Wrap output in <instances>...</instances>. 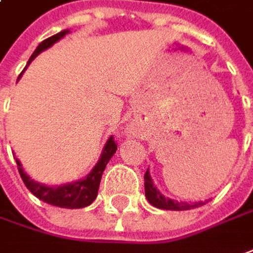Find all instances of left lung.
<instances>
[{"instance_id": "8db88e82", "label": "left lung", "mask_w": 253, "mask_h": 253, "mask_svg": "<svg viewBox=\"0 0 253 253\" xmlns=\"http://www.w3.org/2000/svg\"><path fill=\"white\" fill-rule=\"evenodd\" d=\"M144 190H146V197H147L148 203L151 205H154L156 208L160 210H171V211H185V210H191V208H197L200 205H203L205 203H195V204H188V203H178V201H174L170 198H166L161 192L154 187V184L151 181V177H150V172L148 170L144 174Z\"/></svg>"}]
</instances>
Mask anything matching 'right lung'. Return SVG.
Masks as SVG:
<instances>
[{"label":"right lung","mask_w":253,"mask_h":253,"mask_svg":"<svg viewBox=\"0 0 253 253\" xmlns=\"http://www.w3.org/2000/svg\"><path fill=\"white\" fill-rule=\"evenodd\" d=\"M68 32L69 31L66 29V31H62L59 34L52 35L50 38L42 41L38 45V48L35 49V52L32 53V56L29 58L27 65H29L31 62L34 61L37 58V55H39L42 50L48 49L56 41H59L62 37H65ZM116 150H117V144H116L115 138L112 136L107 140L105 148H103V153L100 156V160L94 166L92 172L84 180L73 182V184L61 185V187H46V185H42L39 182L31 180L22 170L21 163L17 160L18 171H19V175H21L22 181L25 184V187L41 201L50 204V205H55V207H61V208H72V210L73 208H83V207L90 205L94 201V198L97 197L102 174L105 171L106 164L109 163V160L112 159V156L115 154Z\"/></svg>","instance_id":"1"}]
</instances>
